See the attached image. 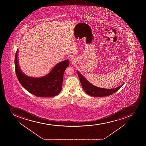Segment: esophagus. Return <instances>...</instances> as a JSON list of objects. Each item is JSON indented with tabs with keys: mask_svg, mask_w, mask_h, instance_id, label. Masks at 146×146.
I'll return each mask as SVG.
<instances>
[{
	"mask_svg": "<svg viewBox=\"0 0 146 146\" xmlns=\"http://www.w3.org/2000/svg\"><path fill=\"white\" fill-rule=\"evenodd\" d=\"M70 61L71 63H73V62H74L75 61V59H74V58H73V57H71V58H70Z\"/></svg>",
	"mask_w": 146,
	"mask_h": 146,
	"instance_id": "1",
	"label": "esophagus"
}]
</instances>
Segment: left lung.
Listing matches in <instances>:
<instances>
[{
  "label": "left lung",
  "instance_id": "left-lung-1",
  "mask_svg": "<svg viewBox=\"0 0 146 146\" xmlns=\"http://www.w3.org/2000/svg\"><path fill=\"white\" fill-rule=\"evenodd\" d=\"M77 73L83 90L87 94L93 97H102L111 95L119 90L123 85L122 84L119 87L111 89L100 88L89 82L78 71H77Z\"/></svg>",
  "mask_w": 146,
  "mask_h": 146
}]
</instances>
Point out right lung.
Masks as SVG:
<instances>
[{
	"label": "right lung",
	"instance_id": "right-lung-1",
	"mask_svg": "<svg viewBox=\"0 0 146 146\" xmlns=\"http://www.w3.org/2000/svg\"><path fill=\"white\" fill-rule=\"evenodd\" d=\"M18 49L16 53L15 65L16 75L19 82L29 93L39 97H51L58 95L62 90L64 73L69 66L68 60L59 62L50 72L41 78L28 77L20 69L17 57Z\"/></svg>",
	"mask_w": 146,
	"mask_h": 146
}]
</instances>
